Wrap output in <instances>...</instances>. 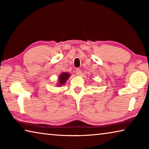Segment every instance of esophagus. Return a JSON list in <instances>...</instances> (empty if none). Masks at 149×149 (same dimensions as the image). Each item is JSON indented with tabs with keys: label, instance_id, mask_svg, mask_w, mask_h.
Returning a JSON list of instances; mask_svg holds the SVG:
<instances>
[{
	"label": "esophagus",
	"instance_id": "1",
	"mask_svg": "<svg viewBox=\"0 0 149 149\" xmlns=\"http://www.w3.org/2000/svg\"><path fill=\"white\" fill-rule=\"evenodd\" d=\"M75 74H76L77 75H81V70L79 68H77L75 70Z\"/></svg>",
	"mask_w": 149,
	"mask_h": 149
}]
</instances>
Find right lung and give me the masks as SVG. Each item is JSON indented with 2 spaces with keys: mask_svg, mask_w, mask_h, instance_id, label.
Wrapping results in <instances>:
<instances>
[{
  "mask_svg": "<svg viewBox=\"0 0 149 149\" xmlns=\"http://www.w3.org/2000/svg\"><path fill=\"white\" fill-rule=\"evenodd\" d=\"M69 77L70 74H68V73H62V74H60L59 77V86L64 85Z\"/></svg>",
  "mask_w": 149,
  "mask_h": 149,
  "instance_id": "1",
  "label": "right lung"
}]
</instances>
